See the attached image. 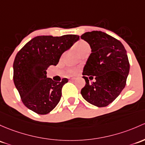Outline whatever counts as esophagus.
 <instances>
[{"label":"esophagus","instance_id":"obj_1","mask_svg":"<svg viewBox=\"0 0 145 145\" xmlns=\"http://www.w3.org/2000/svg\"><path fill=\"white\" fill-rule=\"evenodd\" d=\"M69 79H70V80H74V79H76V78L75 77H70Z\"/></svg>","mask_w":145,"mask_h":145}]
</instances>
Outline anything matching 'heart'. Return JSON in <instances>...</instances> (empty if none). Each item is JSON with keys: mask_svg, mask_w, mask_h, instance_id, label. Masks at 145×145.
<instances>
[{"mask_svg": "<svg viewBox=\"0 0 145 145\" xmlns=\"http://www.w3.org/2000/svg\"><path fill=\"white\" fill-rule=\"evenodd\" d=\"M74 48H76V50L80 55L83 54V53L86 52V51L90 50V46H89V44L83 40H80L78 42H77L75 44V46H74ZM76 71V69L69 70V72L71 73V74H74Z\"/></svg>", "mask_w": 145, "mask_h": 145, "instance_id": "heart-1", "label": "heart"}]
</instances>
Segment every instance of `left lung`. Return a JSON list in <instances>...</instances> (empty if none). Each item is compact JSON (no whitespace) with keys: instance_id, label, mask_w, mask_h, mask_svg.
Instances as JSON below:
<instances>
[{"instance_id":"left-lung-1","label":"left lung","mask_w":145,"mask_h":145,"mask_svg":"<svg viewBox=\"0 0 145 145\" xmlns=\"http://www.w3.org/2000/svg\"><path fill=\"white\" fill-rule=\"evenodd\" d=\"M80 37L92 49L83 69L85 86L80 93L88 103L106 107L126 85L130 69L126 51L120 41L103 32H88ZM94 77L95 82L90 83Z\"/></svg>"}]
</instances>
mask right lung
<instances>
[{
  "label": "right lung",
  "mask_w": 145,
  "mask_h": 145,
  "mask_svg": "<svg viewBox=\"0 0 145 145\" xmlns=\"http://www.w3.org/2000/svg\"><path fill=\"white\" fill-rule=\"evenodd\" d=\"M79 39L76 35L37 36L17 53L13 64L14 83L23 103L33 112L46 115L55 108L68 82H56L46 77V69L56 66L61 56Z\"/></svg>",
  "instance_id": "1"
}]
</instances>
